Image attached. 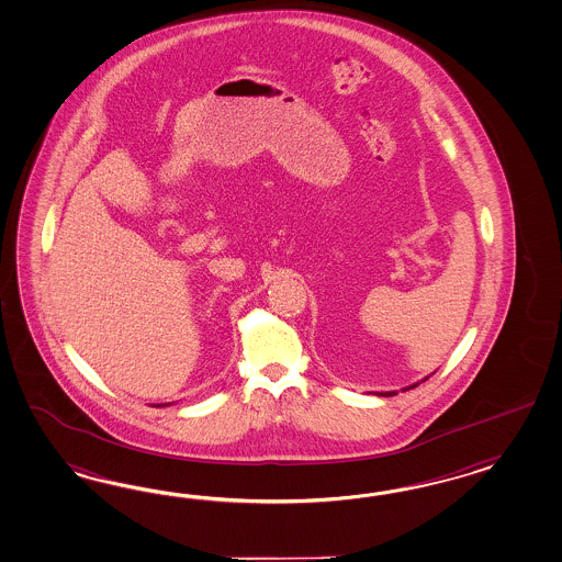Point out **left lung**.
<instances>
[{"mask_svg": "<svg viewBox=\"0 0 562 562\" xmlns=\"http://www.w3.org/2000/svg\"><path fill=\"white\" fill-rule=\"evenodd\" d=\"M415 386H419V382L417 384H411L407 389H403V391H409V389H415ZM396 395L395 391H391V393H380V396H393Z\"/></svg>", "mask_w": 562, "mask_h": 562, "instance_id": "obj_1", "label": "left lung"}]
</instances>
